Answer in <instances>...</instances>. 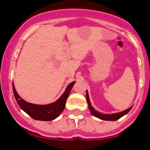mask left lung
<instances>
[{"label": "left lung", "mask_w": 150, "mask_h": 150, "mask_svg": "<svg viewBox=\"0 0 150 150\" xmlns=\"http://www.w3.org/2000/svg\"><path fill=\"white\" fill-rule=\"evenodd\" d=\"M86 100L88 105V109H89V110L91 111V114L93 115V116H95V117L99 118V119H100V120H107V121H116V120H118L119 119H120L122 116L127 114V113L131 110V109H132V107H129L128 109L122 111V112H117V113H114V114H102V113H100V112H98V111L95 110L93 107H91V103H90L89 97H88V91L86 92Z\"/></svg>", "instance_id": "1"}]
</instances>
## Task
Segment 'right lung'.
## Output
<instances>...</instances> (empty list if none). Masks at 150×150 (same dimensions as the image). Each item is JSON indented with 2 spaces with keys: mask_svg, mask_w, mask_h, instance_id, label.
Segmentation results:
<instances>
[{
  "mask_svg": "<svg viewBox=\"0 0 150 150\" xmlns=\"http://www.w3.org/2000/svg\"><path fill=\"white\" fill-rule=\"evenodd\" d=\"M75 83L76 82H72L71 83H70L63 95L56 101L52 104H48V105H37V104H30V103L25 101V100L21 98L19 95L17 94L13 84V94H14V96H15V98L18 106L30 117L33 118L34 120H40V121H51L58 117L61 114V112L64 110V107H65L66 100H67L71 88L74 86Z\"/></svg>",
  "mask_w": 150,
  "mask_h": 150,
  "instance_id": "obj_1",
  "label": "right lung"
}]
</instances>
